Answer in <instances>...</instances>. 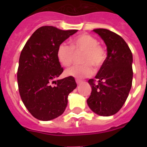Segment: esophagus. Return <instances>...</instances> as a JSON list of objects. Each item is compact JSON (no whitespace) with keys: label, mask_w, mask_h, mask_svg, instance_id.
Segmentation results:
<instances>
[{"label":"esophagus","mask_w":147,"mask_h":147,"mask_svg":"<svg viewBox=\"0 0 147 147\" xmlns=\"http://www.w3.org/2000/svg\"><path fill=\"white\" fill-rule=\"evenodd\" d=\"M76 84H77V85H80V84H81V83H82L81 80H76Z\"/></svg>","instance_id":"34e87169"}]
</instances>
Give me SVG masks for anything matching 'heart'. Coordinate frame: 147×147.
Returning a JSON list of instances; mask_svg holds the SVG:
<instances>
[{"label": "heart", "mask_w": 147, "mask_h": 147, "mask_svg": "<svg viewBox=\"0 0 147 147\" xmlns=\"http://www.w3.org/2000/svg\"><path fill=\"white\" fill-rule=\"evenodd\" d=\"M98 40L91 35L83 34L71 41V46L65 42L59 45L57 57L63 66H69L73 62L74 53H83L81 65L72 66L65 71L67 76L83 79L93 75L94 66L98 68L103 65L106 59V53L103 48L98 45Z\"/></svg>", "instance_id": "obj_1"}]
</instances>
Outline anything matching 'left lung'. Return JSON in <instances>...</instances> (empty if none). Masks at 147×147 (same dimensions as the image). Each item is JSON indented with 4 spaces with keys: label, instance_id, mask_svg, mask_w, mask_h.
Instances as JSON below:
<instances>
[{
    "label": "left lung",
    "instance_id": "left-lung-1",
    "mask_svg": "<svg viewBox=\"0 0 147 147\" xmlns=\"http://www.w3.org/2000/svg\"><path fill=\"white\" fill-rule=\"evenodd\" d=\"M93 32L104 40L107 55L94 80H88L92 91L87 103L97 115L110 116L119 112L129 95L133 76L132 54L117 34L105 28Z\"/></svg>",
    "mask_w": 147,
    "mask_h": 147
}]
</instances>
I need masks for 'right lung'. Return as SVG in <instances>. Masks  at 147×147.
Instances as JSON below:
<instances>
[{
    "label": "right lung",
    "mask_w": 147,
    "mask_h": 147,
    "mask_svg": "<svg viewBox=\"0 0 147 147\" xmlns=\"http://www.w3.org/2000/svg\"><path fill=\"white\" fill-rule=\"evenodd\" d=\"M76 32L40 27L22 50L18 70L19 93L27 110L37 119L50 121L62 115L68 95L77 86L71 76L56 80L63 71L57 57L58 47ZM54 83L56 85L52 86Z\"/></svg>",
    "instance_id": "add662e5"
}]
</instances>
